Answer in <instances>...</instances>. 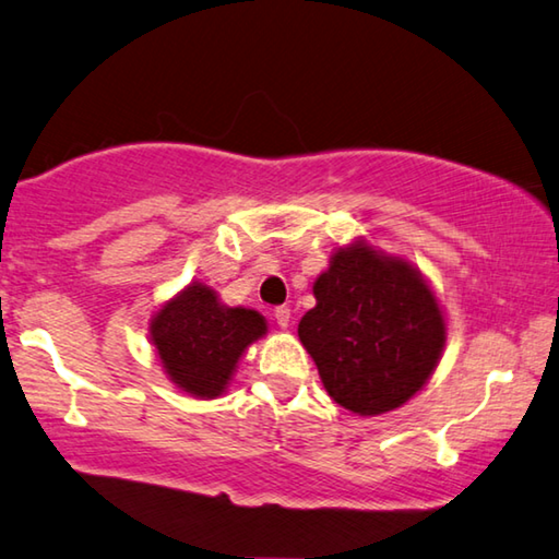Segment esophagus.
<instances>
[{
    "label": "esophagus",
    "mask_w": 559,
    "mask_h": 559,
    "mask_svg": "<svg viewBox=\"0 0 559 559\" xmlns=\"http://www.w3.org/2000/svg\"><path fill=\"white\" fill-rule=\"evenodd\" d=\"M273 318H276V323L281 330H286L290 325V308L288 306H278L273 310Z\"/></svg>",
    "instance_id": "34e87169"
}]
</instances>
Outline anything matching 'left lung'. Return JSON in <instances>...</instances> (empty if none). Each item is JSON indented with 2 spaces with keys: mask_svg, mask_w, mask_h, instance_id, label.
Instances as JSON below:
<instances>
[{
  "mask_svg": "<svg viewBox=\"0 0 559 559\" xmlns=\"http://www.w3.org/2000/svg\"><path fill=\"white\" fill-rule=\"evenodd\" d=\"M313 296L298 337L340 406L386 414L429 382L447 345V318L409 261L357 239L333 251Z\"/></svg>",
  "mask_w": 559,
  "mask_h": 559,
  "instance_id": "1",
  "label": "left lung"
}]
</instances>
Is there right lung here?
Returning a JSON list of instances; mask_svg holds the SVG:
<instances>
[{
  "label": "right lung",
  "mask_w": 559,
  "mask_h": 559,
  "mask_svg": "<svg viewBox=\"0 0 559 559\" xmlns=\"http://www.w3.org/2000/svg\"><path fill=\"white\" fill-rule=\"evenodd\" d=\"M266 333L259 310L224 306L200 281L169 298L150 320V343L169 382L197 400L222 396L241 355Z\"/></svg>",
  "instance_id": "obj_1"
}]
</instances>
